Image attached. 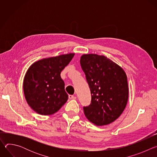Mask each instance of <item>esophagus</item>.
<instances>
[{
  "label": "esophagus",
  "instance_id": "1",
  "mask_svg": "<svg viewBox=\"0 0 157 157\" xmlns=\"http://www.w3.org/2000/svg\"><path fill=\"white\" fill-rule=\"evenodd\" d=\"M68 98H69L70 99H76V98L75 96H73V95H69Z\"/></svg>",
  "mask_w": 157,
  "mask_h": 157
}]
</instances>
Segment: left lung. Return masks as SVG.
<instances>
[{"instance_id":"1","label":"left lung","mask_w":157,"mask_h":157,"mask_svg":"<svg viewBox=\"0 0 157 157\" xmlns=\"http://www.w3.org/2000/svg\"><path fill=\"white\" fill-rule=\"evenodd\" d=\"M90 88V105L83 107L86 118L96 125L116 121L125 109L128 97L127 76L118 64L104 56L87 54L80 59Z\"/></svg>"}]
</instances>
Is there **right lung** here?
<instances>
[{
  "mask_svg": "<svg viewBox=\"0 0 157 157\" xmlns=\"http://www.w3.org/2000/svg\"><path fill=\"white\" fill-rule=\"evenodd\" d=\"M75 53L44 58L32 64L24 79L25 99L36 113L52 115L66 103L68 96L60 74Z\"/></svg>",
  "mask_w": 157,
  "mask_h": 157,
  "instance_id": "add662e5",
  "label": "right lung"
}]
</instances>
